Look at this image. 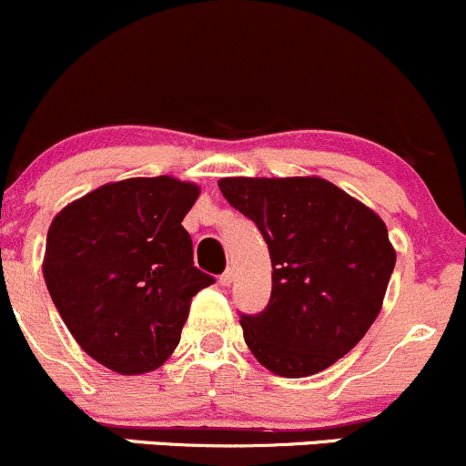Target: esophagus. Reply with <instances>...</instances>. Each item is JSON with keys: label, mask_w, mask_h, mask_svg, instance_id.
<instances>
[{"label": "esophagus", "mask_w": 466, "mask_h": 466, "mask_svg": "<svg viewBox=\"0 0 466 466\" xmlns=\"http://www.w3.org/2000/svg\"><path fill=\"white\" fill-rule=\"evenodd\" d=\"M231 282H233V268H227V271L219 275V284H222V287H231Z\"/></svg>", "instance_id": "34e87169"}]
</instances>
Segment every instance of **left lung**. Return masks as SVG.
I'll return each mask as SVG.
<instances>
[{
  "mask_svg": "<svg viewBox=\"0 0 466 466\" xmlns=\"http://www.w3.org/2000/svg\"><path fill=\"white\" fill-rule=\"evenodd\" d=\"M231 207L258 224L271 255V299L242 315L262 367L307 378L347 355L382 309L395 248L373 208L318 175L222 177Z\"/></svg>",
  "mask_w": 466,
  "mask_h": 466,
  "instance_id": "1",
  "label": "left lung"
}]
</instances>
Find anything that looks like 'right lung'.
Masks as SVG:
<instances>
[{
	"label": "right lung",
	"mask_w": 466,
	"mask_h": 466,
	"mask_svg": "<svg viewBox=\"0 0 466 466\" xmlns=\"http://www.w3.org/2000/svg\"><path fill=\"white\" fill-rule=\"evenodd\" d=\"M195 182L157 175L108 182L53 218L42 271L75 342L119 375L162 367L179 344L193 295L211 275L193 267L182 219Z\"/></svg>",
	"instance_id": "add662e5"
}]
</instances>
